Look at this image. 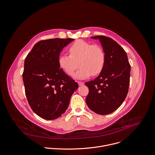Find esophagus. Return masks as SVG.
I'll return each instance as SVG.
<instances>
[{"mask_svg":"<svg viewBox=\"0 0 155 155\" xmlns=\"http://www.w3.org/2000/svg\"><path fill=\"white\" fill-rule=\"evenodd\" d=\"M78 84L79 86H83L84 85V83L82 81H78Z\"/></svg>","mask_w":155,"mask_h":155,"instance_id":"obj_1","label":"esophagus"}]
</instances>
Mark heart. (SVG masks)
<instances>
[{
    "label": "heart",
    "mask_w": 155,
    "mask_h": 155,
    "mask_svg": "<svg viewBox=\"0 0 155 155\" xmlns=\"http://www.w3.org/2000/svg\"><path fill=\"white\" fill-rule=\"evenodd\" d=\"M69 54H61L58 59L60 67L72 76L80 65L75 76L84 79L90 75H97L103 69L106 62V54L103 47L83 40H78L68 48ZM79 63H78V62Z\"/></svg>",
    "instance_id": "obj_1"
}]
</instances>
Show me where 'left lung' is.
Segmentation results:
<instances>
[{
	"label": "left lung",
	"mask_w": 155,
	"mask_h": 155,
	"mask_svg": "<svg viewBox=\"0 0 155 155\" xmlns=\"http://www.w3.org/2000/svg\"><path fill=\"white\" fill-rule=\"evenodd\" d=\"M91 38L99 39L106 62L99 75L85 83L89 90L86 103L95 113L107 115L117 110L127 97L131 66L126 52L115 40L104 35Z\"/></svg>",
	"instance_id": "1"
}]
</instances>
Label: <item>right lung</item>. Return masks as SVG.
<instances>
[{"instance_id": "add662e5", "label": "right lung", "mask_w": 155, "mask_h": 155, "mask_svg": "<svg viewBox=\"0 0 155 155\" xmlns=\"http://www.w3.org/2000/svg\"><path fill=\"white\" fill-rule=\"evenodd\" d=\"M74 38H52L38 41L24 61L22 78L29 105L41 118L60 117L69 105L78 85L59 65L60 53Z\"/></svg>"}]
</instances>
